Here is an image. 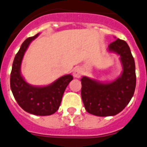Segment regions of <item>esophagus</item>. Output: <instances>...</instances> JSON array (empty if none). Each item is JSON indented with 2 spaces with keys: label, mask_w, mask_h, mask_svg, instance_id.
Returning a JSON list of instances; mask_svg holds the SVG:
<instances>
[{
  "label": "esophagus",
  "mask_w": 147,
  "mask_h": 147,
  "mask_svg": "<svg viewBox=\"0 0 147 147\" xmlns=\"http://www.w3.org/2000/svg\"><path fill=\"white\" fill-rule=\"evenodd\" d=\"M82 75V69L80 68H78L76 67L73 70V76L75 78H80L81 76Z\"/></svg>",
  "instance_id": "1"
}]
</instances>
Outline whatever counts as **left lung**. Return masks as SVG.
I'll use <instances>...</instances> for the list:
<instances>
[{
	"instance_id": "8db88e82",
	"label": "left lung",
	"mask_w": 147,
	"mask_h": 147,
	"mask_svg": "<svg viewBox=\"0 0 147 147\" xmlns=\"http://www.w3.org/2000/svg\"><path fill=\"white\" fill-rule=\"evenodd\" d=\"M107 51L120 56L122 71L111 82H100L83 76L82 98L85 110L95 116H114L122 111L131 100L136 88L135 62L124 40L117 39Z\"/></svg>"
}]
</instances>
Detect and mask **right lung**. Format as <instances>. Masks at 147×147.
<instances>
[{
	"label": "right lung",
	"instance_id": "obj_1",
	"mask_svg": "<svg viewBox=\"0 0 147 147\" xmlns=\"http://www.w3.org/2000/svg\"><path fill=\"white\" fill-rule=\"evenodd\" d=\"M39 35L27 38L15 55L10 73V88L22 109L34 115L47 116L59 109L65 90L73 77L70 74L65 75L45 86L32 85L25 81L21 75L23 58L30 44Z\"/></svg>",
	"mask_w": 147,
	"mask_h": 147
}]
</instances>
